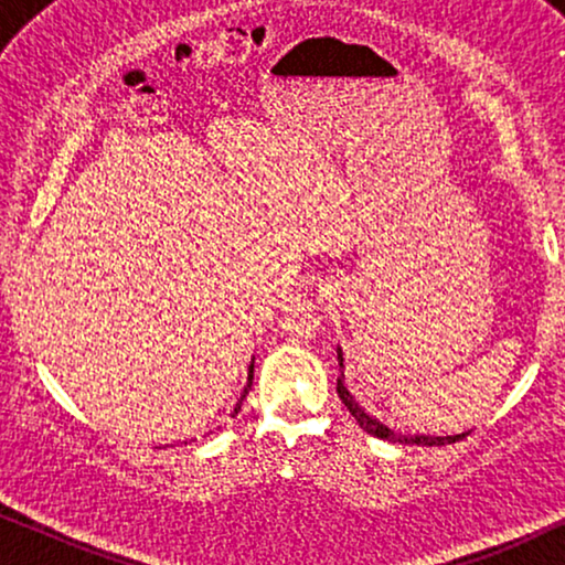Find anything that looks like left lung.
<instances>
[{"label":"left lung","instance_id":"1","mask_svg":"<svg viewBox=\"0 0 565 565\" xmlns=\"http://www.w3.org/2000/svg\"><path fill=\"white\" fill-rule=\"evenodd\" d=\"M337 358H339V367H342V350L337 352ZM337 393H339V398H342V404L350 408V414L354 416V419H358V424L362 429L367 431V435H373V437H381V439H388V443H404V445H452V443H458V439H462L466 435H450V437H427V435H398V431H393V429H388L385 427V424H381L377 419H373V416L370 414H365L362 412V406L358 404V401H354L352 396H350V391L344 388V383H342V377H337Z\"/></svg>","mask_w":565,"mask_h":565}]
</instances>
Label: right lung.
I'll return each instance as SVG.
<instances>
[{"label":"right lung","instance_id":"1","mask_svg":"<svg viewBox=\"0 0 565 565\" xmlns=\"http://www.w3.org/2000/svg\"><path fill=\"white\" fill-rule=\"evenodd\" d=\"M252 381H254V365H249V381H246V388H244V393H242V398H238V404H236V408H234V414L242 412V401L246 398V393H249V388H252Z\"/></svg>","mask_w":565,"mask_h":565}]
</instances>
